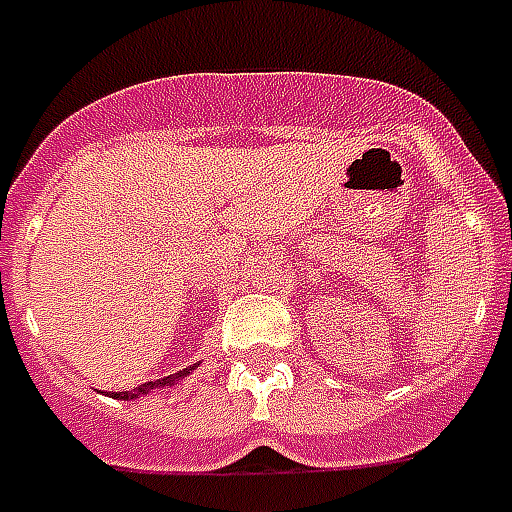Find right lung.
<instances>
[{
  "instance_id": "1",
  "label": "right lung",
  "mask_w": 512,
  "mask_h": 512,
  "mask_svg": "<svg viewBox=\"0 0 512 512\" xmlns=\"http://www.w3.org/2000/svg\"><path fill=\"white\" fill-rule=\"evenodd\" d=\"M193 366H188V369H183V372L177 374H170V377H162V380L156 382H146V385H140V388L135 390H119V393H108L111 398H122V401H132V398H140V396H148V393H156V390H164V388H172V385H177V382L183 380V377H188L191 374Z\"/></svg>"
}]
</instances>
